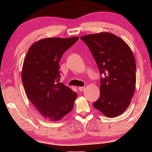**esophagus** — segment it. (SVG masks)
Masks as SVG:
<instances>
[{"instance_id": "1", "label": "esophagus", "mask_w": 152, "mask_h": 152, "mask_svg": "<svg viewBox=\"0 0 152 152\" xmlns=\"http://www.w3.org/2000/svg\"><path fill=\"white\" fill-rule=\"evenodd\" d=\"M85 88H86V87H85V86H80V87H79V88H78V89L80 90V91H83Z\"/></svg>"}]
</instances>
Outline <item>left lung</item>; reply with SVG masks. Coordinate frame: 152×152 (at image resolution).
I'll return each instance as SVG.
<instances>
[{
  "mask_svg": "<svg viewBox=\"0 0 152 152\" xmlns=\"http://www.w3.org/2000/svg\"><path fill=\"white\" fill-rule=\"evenodd\" d=\"M89 48L102 77L100 97L93 104L108 118L120 115L134 95L136 61L125 41L109 32L84 35L80 38Z\"/></svg>",
  "mask_w": 152,
  "mask_h": 152,
  "instance_id": "1",
  "label": "left lung"
}]
</instances>
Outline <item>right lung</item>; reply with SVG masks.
<instances>
[{
    "mask_svg": "<svg viewBox=\"0 0 152 152\" xmlns=\"http://www.w3.org/2000/svg\"><path fill=\"white\" fill-rule=\"evenodd\" d=\"M77 37L45 38L28 49L21 77L28 99L45 119L57 122L72 111L77 94L59 83V61Z\"/></svg>",
    "mask_w": 152,
    "mask_h": 152,
    "instance_id": "add662e5",
    "label": "right lung"
}]
</instances>
